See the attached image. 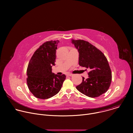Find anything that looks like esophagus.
<instances>
[{
	"mask_svg": "<svg viewBox=\"0 0 133 133\" xmlns=\"http://www.w3.org/2000/svg\"><path fill=\"white\" fill-rule=\"evenodd\" d=\"M73 74H67V76H72Z\"/></svg>",
	"mask_w": 133,
	"mask_h": 133,
	"instance_id": "obj_1",
	"label": "esophagus"
}]
</instances>
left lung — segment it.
Returning <instances> with one entry per match:
<instances>
[{
  "instance_id": "1",
  "label": "left lung",
  "mask_w": 133,
  "mask_h": 133,
  "mask_svg": "<svg viewBox=\"0 0 133 133\" xmlns=\"http://www.w3.org/2000/svg\"><path fill=\"white\" fill-rule=\"evenodd\" d=\"M71 41L79 52V65L90 70L88 78L85 79L83 77L82 83L76 88L88 97L99 96L107 91L111 81L107 58L101 50L88 42L72 39Z\"/></svg>"
}]
</instances>
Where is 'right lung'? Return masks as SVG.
Instances as JSON below:
<instances>
[{
    "label": "right lung",
    "instance_id": "right-lung-1",
    "mask_svg": "<svg viewBox=\"0 0 133 133\" xmlns=\"http://www.w3.org/2000/svg\"><path fill=\"white\" fill-rule=\"evenodd\" d=\"M59 42L51 41L44 43L35 51L28 64L27 85L38 98L45 99L55 96L60 91L66 79L64 74L58 75L52 72Z\"/></svg>",
    "mask_w": 133,
    "mask_h": 133
}]
</instances>
